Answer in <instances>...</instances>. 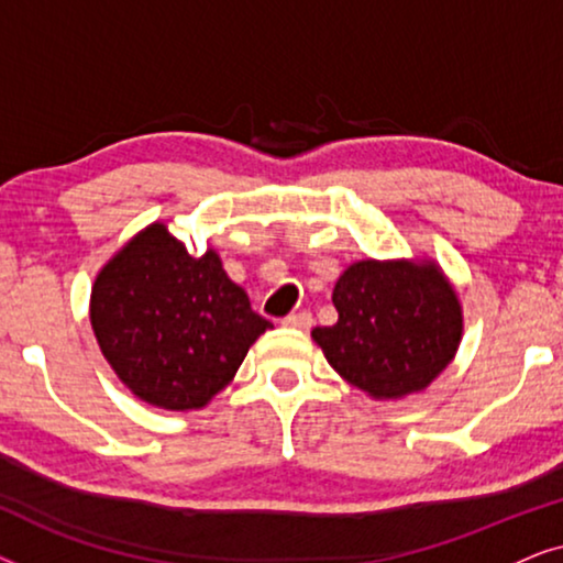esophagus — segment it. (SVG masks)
I'll use <instances>...</instances> for the list:
<instances>
[{
	"instance_id": "obj_1",
	"label": "esophagus",
	"mask_w": 563,
	"mask_h": 563,
	"mask_svg": "<svg viewBox=\"0 0 563 563\" xmlns=\"http://www.w3.org/2000/svg\"><path fill=\"white\" fill-rule=\"evenodd\" d=\"M282 325L297 328V330H310V328H312V312H310V310L291 312V314H287V318L282 320Z\"/></svg>"
}]
</instances>
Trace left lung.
I'll use <instances>...</instances> for the list:
<instances>
[{"label": "left lung", "instance_id": "left-lung-1", "mask_svg": "<svg viewBox=\"0 0 563 563\" xmlns=\"http://www.w3.org/2000/svg\"><path fill=\"white\" fill-rule=\"evenodd\" d=\"M338 322L314 328L328 364L376 399L426 389L461 341L456 291L433 264L358 261L335 282Z\"/></svg>", "mask_w": 563, "mask_h": 563}]
</instances>
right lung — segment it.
Wrapping results in <instances>:
<instances>
[{"instance_id":"1","label":"right lung","mask_w":563,"mask_h":563,"mask_svg":"<svg viewBox=\"0 0 563 563\" xmlns=\"http://www.w3.org/2000/svg\"><path fill=\"white\" fill-rule=\"evenodd\" d=\"M91 328L133 395L164 410H197L233 379L272 322L251 310L218 253L191 258L164 225H151L99 272Z\"/></svg>"}]
</instances>
